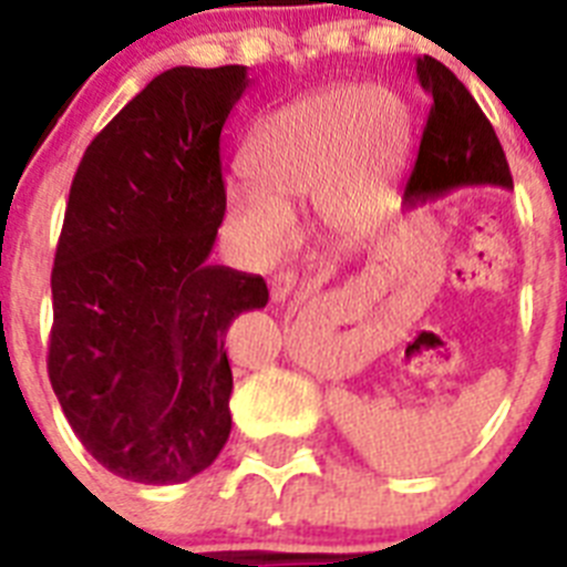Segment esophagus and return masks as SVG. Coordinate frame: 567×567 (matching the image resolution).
Returning a JSON list of instances; mask_svg holds the SVG:
<instances>
[{
    "label": "esophagus",
    "mask_w": 567,
    "mask_h": 567,
    "mask_svg": "<svg viewBox=\"0 0 567 567\" xmlns=\"http://www.w3.org/2000/svg\"><path fill=\"white\" fill-rule=\"evenodd\" d=\"M295 287H298V275L295 272H278L269 280V295H272L275 303H284V300L292 298Z\"/></svg>",
    "instance_id": "esophagus-1"
}]
</instances>
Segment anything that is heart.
<instances>
[{"instance_id":"1","label":"heart","mask_w":567,"mask_h":567,"mask_svg":"<svg viewBox=\"0 0 567 567\" xmlns=\"http://www.w3.org/2000/svg\"><path fill=\"white\" fill-rule=\"evenodd\" d=\"M412 147L409 104L389 87H332L269 113L249 138L252 182L229 187V215L260 258L292 244V209L318 202L320 221H372Z\"/></svg>"}]
</instances>
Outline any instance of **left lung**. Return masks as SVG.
<instances>
[{
    "label": "left lung",
    "mask_w": 567,
    "mask_h": 567,
    "mask_svg": "<svg viewBox=\"0 0 567 567\" xmlns=\"http://www.w3.org/2000/svg\"><path fill=\"white\" fill-rule=\"evenodd\" d=\"M420 87L432 96L417 162L405 182L403 202L417 204L463 187L511 189V169L497 133L452 70L432 56L417 59Z\"/></svg>",
    "instance_id": "obj_1"
}]
</instances>
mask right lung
Here are the masks:
<instances>
[{
    "label": "right lung",
    "instance_id": "add662e5",
    "mask_svg": "<svg viewBox=\"0 0 567 567\" xmlns=\"http://www.w3.org/2000/svg\"><path fill=\"white\" fill-rule=\"evenodd\" d=\"M244 64L173 68L90 142L53 260L48 374L70 429L115 477L202 474L233 429L224 338L269 300L209 264L227 213L221 133Z\"/></svg>",
    "mask_w": 567,
    "mask_h": 567
}]
</instances>
